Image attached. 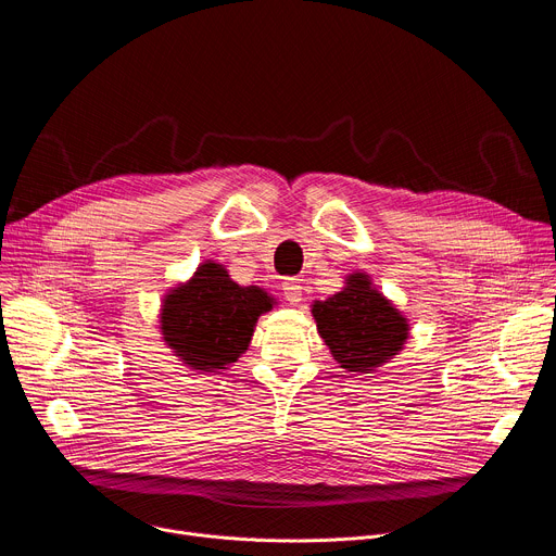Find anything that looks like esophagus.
Masks as SVG:
<instances>
[{"label":"esophagus","mask_w":556,"mask_h":556,"mask_svg":"<svg viewBox=\"0 0 556 556\" xmlns=\"http://www.w3.org/2000/svg\"><path fill=\"white\" fill-rule=\"evenodd\" d=\"M281 290H283V296H286V301H290L292 305H299L301 303V283H299V279H286L283 281V286H281Z\"/></svg>","instance_id":"34e87169"}]
</instances>
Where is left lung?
<instances>
[{"label": "left lung", "instance_id": "8db88e82", "mask_svg": "<svg viewBox=\"0 0 556 556\" xmlns=\"http://www.w3.org/2000/svg\"><path fill=\"white\" fill-rule=\"evenodd\" d=\"M343 283L326 301L309 305L316 332L339 367L371 374L405 350L412 326L367 273L354 270Z\"/></svg>", "mask_w": 556, "mask_h": 556}]
</instances>
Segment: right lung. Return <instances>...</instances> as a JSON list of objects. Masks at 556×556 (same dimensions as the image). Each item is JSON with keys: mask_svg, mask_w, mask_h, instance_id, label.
<instances>
[{"mask_svg": "<svg viewBox=\"0 0 556 556\" xmlns=\"http://www.w3.org/2000/svg\"><path fill=\"white\" fill-rule=\"evenodd\" d=\"M275 305L264 288L240 286L222 264L206 260L163 296L161 334L187 367L228 369L249 350L260 316Z\"/></svg>", "mask_w": 556, "mask_h": 556, "instance_id": "obj_1", "label": "right lung"}]
</instances>
